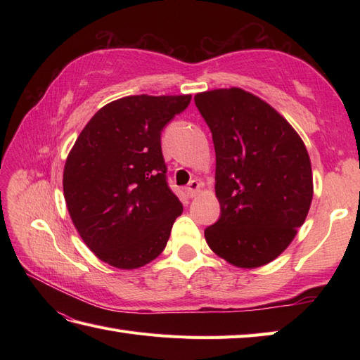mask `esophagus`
I'll use <instances>...</instances> for the list:
<instances>
[{"mask_svg":"<svg viewBox=\"0 0 360 360\" xmlns=\"http://www.w3.org/2000/svg\"><path fill=\"white\" fill-rule=\"evenodd\" d=\"M201 190V184L198 181H192L188 184V187L186 188V193H187V196L188 198H195L196 195H198V192H200Z\"/></svg>","mask_w":360,"mask_h":360,"instance_id":"34e87169","label":"esophagus"}]
</instances>
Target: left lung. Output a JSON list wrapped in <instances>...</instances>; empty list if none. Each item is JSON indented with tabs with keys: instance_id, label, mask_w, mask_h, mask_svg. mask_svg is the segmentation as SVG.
Instances as JSON below:
<instances>
[{
	"instance_id": "1",
	"label": "left lung",
	"mask_w": 360,
	"mask_h": 360,
	"mask_svg": "<svg viewBox=\"0 0 360 360\" xmlns=\"http://www.w3.org/2000/svg\"><path fill=\"white\" fill-rule=\"evenodd\" d=\"M217 155L215 192L221 217L204 231L209 248L244 269L277 258L311 207L308 150L269 103L241 88L195 96Z\"/></svg>"
}]
</instances>
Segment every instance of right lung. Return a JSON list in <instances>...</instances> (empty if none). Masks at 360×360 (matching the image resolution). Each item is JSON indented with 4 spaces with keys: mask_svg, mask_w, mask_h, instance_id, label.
Segmentation results:
<instances>
[{
    "mask_svg": "<svg viewBox=\"0 0 360 360\" xmlns=\"http://www.w3.org/2000/svg\"><path fill=\"white\" fill-rule=\"evenodd\" d=\"M192 96H128L98 110L68 155V212L94 255L137 269L160 255L182 204L167 184L160 131Z\"/></svg>",
    "mask_w": 360,
    "mask_h": 360,
    "instance_id": "add662e5",
    "label": "right lung"
}]
</instances>
